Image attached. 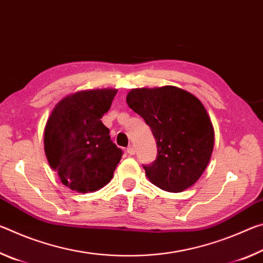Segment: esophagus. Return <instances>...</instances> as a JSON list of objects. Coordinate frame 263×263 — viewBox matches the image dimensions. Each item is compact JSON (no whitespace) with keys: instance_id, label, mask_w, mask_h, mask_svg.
Wrapping results in <instances>:
<instances>
[{"instance_id":"obj_1","label":"esophagus","mask_w":263,"mask_h":263,"mask_svg":"<svg viewBox=\"0 0 263 263\" xmlns=\"http://www.w3.org/2000/svg\"><path fill=\"white\" fill-rule=\"evenodd\" d=\"M126 152L130 154V155H135L136 154V148H135V146L133 145H130L127 147V149H126Z\"/></svg>"}]
</instances>
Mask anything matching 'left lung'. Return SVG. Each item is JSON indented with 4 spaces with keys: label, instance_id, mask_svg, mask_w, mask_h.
Segmentation results:
<instances>
[{
    "label": "left lung",
    "instance_id": "1",
    "mask_svg": "<svg viewBox=\"0 0 263 263\" xmlns=\"http://www.w3.org/2000/svg\"><path fill=\"white\" fill-rule=\"evenodd\" d=\"M126 102L157 140L158 157L144 169L158 188L181 193L198 181L211 159L215 131L197 97L174 86L136 88Z\"/></svg>",
    "mask_w": 263,
    "mask_h": 263
}]
</instances>
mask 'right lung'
<instances>
[{
	"instance_id": "1",
	"label": "right lung",
	"mask_w": 263,
	"mask_h": 263,
	"mask_svg": "<svg viewBox=\"0 0 263 263\" xmlns=\"http://www.w3.org/2000/svg\"><path fill=\"white\" fill-rule=\"evenodd\" d=\"M117 89L82 90L66 96L52 110L44 131L50 167L69 189L87 194L112 179L123 151L101 122Z\"/></svg>"
}]
</instances>
